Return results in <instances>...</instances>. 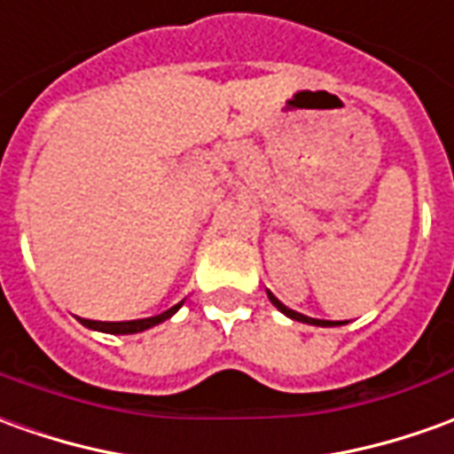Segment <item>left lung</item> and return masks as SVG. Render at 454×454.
Here are the masks:
<instances>
[{
    "mask_svg": "<svg viewBox=\"0 0 454 454\" xmlns=\"http://www.w3.org/2000/svg\"><path fill=\"white\" fill-rule=\"evenodd\" d=\"M268 297H270V302L280 309L282 315L290 317V319H297V322H304V325H315V326H339L344 325V322H332V319H315V317H307V315H300V312H294V309H290V307H285V304L278 300V297H272L270 293H268Z\"/></svg>",
    "mask_w": 454,
    "mask_h": 454,
    "instance_id": "obj_1",
    "label": "left lung"
}]
</instances>
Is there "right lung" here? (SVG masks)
<instances>
[{"instance_id":"obj_1","label":"right lung","mask_w":454,"mask_h":454,"mask_svg":"<svg viewBox=\"0 0 454 454\" xmlns=\"http://www.w3.org/2000/svg\"><path fill=\"white\" fill-rule=\"evenodd\" d=\"M184 302L174 304L172 309L161 312L157 317H147V319H129V322H95V319H81V325L88 326V329H95V332H106V334H137V332H145L154 325H161L164 319L169 317L182 307Z\"/></svg>"}]
</instances>
